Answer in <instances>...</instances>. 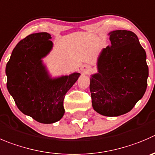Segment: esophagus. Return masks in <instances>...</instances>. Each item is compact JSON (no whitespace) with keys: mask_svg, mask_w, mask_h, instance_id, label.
Returning a JSON list of instances; mask_svg holds the SVG:
<instances>
[{"mask_svg":"<svg viewBox=\"0 0 155 155\" xmlns=\"http://www.w3.org/2000/svg\"><path fill=\"white\" fill-rule=\"evenodd\" d=\"M81 70H82V71L84 72V73H85V74H87L88 72H90V71H91V68L90 67L89 65H87V64H84V65H83V66H82V68H81Z\"/></svg>","mask_w":155,"mask_h":155,"instance_id":"1","label":"esophagus"}]
</instances>
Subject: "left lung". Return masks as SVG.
I'll return each instance as SVG.
<instances>
[{"label": "left lung", "mask_w": 155, "mask_h": 155, "mask_svg": "<svg viewBox=\"0 0 155 155\" xmlns=\"http://www.w3.org/2000/svg\"><path fill=\"white\" fill-rule=\"evenodd\" d=\"M111 45L98 58V74L90 83L93 108L106 116L130 111L146 91L148 67L146 53L132 31L110 33Z\"/></svg>", "instance_id": "left-lung-1"}]
</instances>
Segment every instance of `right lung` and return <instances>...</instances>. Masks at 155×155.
<instances>
[{
	"mask_svg": "<svg viewBox=\"0 0 155 155\" xmlns=\"http://www.w3.org/2000/svg\"><path fill=\"white\" fill-rule=\"evenodd\" d=\"M48 32H38L18 42L6 66L7 87L19 110L41 123L60 120L64 113L65 94L79 73L49 78L41 58L52 47Z\"/></svg>",
	"mask_w": 155,
	"mask_h": 155,
	"instance_id": "1",
	"label": "right lung"
}]
</instances>
